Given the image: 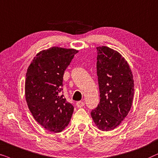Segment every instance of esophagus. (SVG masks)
<instances>
[{"instance_id": "obj_1", "label": "esophagus", "mask_w": 158, "mask_h": 158, "mask_svg": "<svg viewBox=\"0 0 158 158\" xmlns=\"http://www.w3.org/2000/svg\"><path fill=\"white\" fill-rule=\"evenodd\" d=\"M85 105V103L84 102H82V101H78L77 102V106L78 108H81V107H83Z\"/></svg>"}]
</instances>
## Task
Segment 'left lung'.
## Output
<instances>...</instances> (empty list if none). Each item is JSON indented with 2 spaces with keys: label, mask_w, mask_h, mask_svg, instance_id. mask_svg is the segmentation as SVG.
Returning a JSON list of instances; mask_svg holds the SVG:
<instances>
[{
  "label": "left lung",
  "mask_w": 158,
  "mask_h": 158,
  "mask_svg": "<svg viewBox=\"0 0 158 158\" xmlns=\"http://www.w3.org/2000/svg\"><path fill=\"white\" fill-rule=\"evenodd\" d=\"M97 51L100 102L91 116L99 129L107 131L115 129L129 113L134 79L129 64L117 51L106 46L98 47Z\"/></svg>",
  "instance_id": "left-lung-1"
}]
</instances>
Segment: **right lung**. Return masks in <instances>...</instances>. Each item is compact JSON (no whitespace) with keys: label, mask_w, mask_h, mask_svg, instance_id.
<instances>
[{"label":"right lung","mask_w":158,"mask_h":158,"mask_svg":"<svg viewBox=\"0 0 158 158\" xmlns=\"http://www.w3.org/2000/svg\"><path fill=\"white\" fill-rule=\"evenodd\" d=\"M78 51L52 47L37 55L29 66L25 97L34 118L45 129L60 132L67 127L73 106L64 98L63 77Z\"/></svg>","instance_id":"right-lung-1"}]
</instances>
